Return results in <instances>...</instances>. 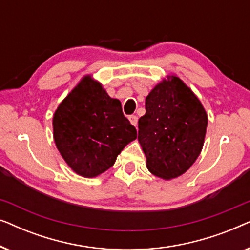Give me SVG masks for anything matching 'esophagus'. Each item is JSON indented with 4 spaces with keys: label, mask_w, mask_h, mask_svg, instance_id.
I'll list each match as a JSON object with an SVG mask.
<instances>
[{
    "label": "esophagus",
    "mask_w": 250,
    "mask_h": 250,
    "mask_svg": "<svg viewBox=\"0 0 250 250\" xmlns=\"http://www.w3.org/2000/svg\"><path fill=\"white\" fill-rule=\"evenodd\" d=\"M128 119H129V122H131V124L133 125V126H136L138 125V117H136L135 115H131L128 117Z\"/></svg>",
    "instance_id": "obj_1"
}]
</instances>
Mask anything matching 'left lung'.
<instances>
[{
  "label": "left lung",
  "instance_id": "1",
  "mask_svg": "<svg viewBox=\"0 0 250 250\" xmlns=\"http://www.w3.org/2000/svg\"><path fill=\"white\" fill-rule=\"evenodd\" d=\"M207 124L193 91L175 74L164 77L146 98V115L139 119L149 172L166 181L186 173L203 150Z\"/></svg>",
  "mask_w": 250,
  "mask_h": 250
}]
</instances>
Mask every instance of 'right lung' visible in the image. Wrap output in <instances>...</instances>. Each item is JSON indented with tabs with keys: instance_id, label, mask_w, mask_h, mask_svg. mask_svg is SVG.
<instances>
[{
	"instance_id": "1",
	"label": "right lung",
	"mask_w": 250,
	"mask_h": 250,
	"mask_svg": "<svg viewBox=\"0 0 250 250\" xmlns=\"http://www.w3.org/2000/svg\"><path fill=\"white\" fill-rule=\"evenodd\" d=\"M57 149L78 175L92 179L110 168L136 129L123 115L118 99L85 75L60 102L52 119Z\"/></svg>"
}]
</instances>
